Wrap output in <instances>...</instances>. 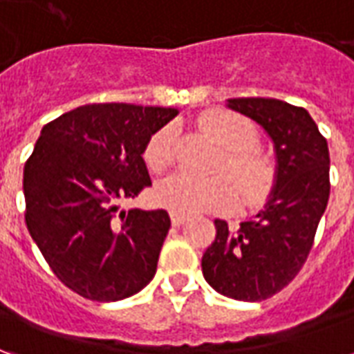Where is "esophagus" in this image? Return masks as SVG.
<instances>
[{"mask_svg":"<svg viewBox=\"0 0 354 354\" xmlns=\"http://www.w3.org/2000/svg\"><path fill=\"white\" fill-rule=\"evenodd\" d=\"M185 220H187V216L178 214V212H170V222H172V225H174V227H180V225H182Z\"/></svg>","mask_w":354,"mask_h":354,"instance_id":"obj_1","label":"esophagus"}]
</instances>
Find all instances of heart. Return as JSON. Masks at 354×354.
Listing matches in <instances>:
<instances>
[{
    "label": "heart",
    "instance_id": "b5f03b06",
    "mask_svg": "<svg viewBox=\"0 0 354 354\" xmlns=\"http://www.w3.org/2000/svg\"><path fill=\"white\" fill-rule=\"evenodd\" d=\"M201 129L222 147V155L214 162V172L220 174L208 178L174 174L157 185V201L178 214L227 212L237 205V193L245 207L263 205L277 184V167L258 147L260 132L256 124L230 109H212L201 117ZM176 138L174 124H165L149 136L144 149L149 169L162 172L174 162Z\"/></svg>",
    "mask_w": 354,
    "mask_h": 354
}]
</instances>
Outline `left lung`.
Here are the masks:
<instances>
[{
  "mask_svg": "<svg viewBox=\"0 0 354 354\" xmlns=\"http://www.w3.org/2000/svg\"><path fill=\"white\" fill-rule=\"evenodd\" d=\"M230 108L260 123L277 149V187L250 222L230 230L214 220L203 274L223 296L261 301L296 279L307 261L330 197V153L307 109L274 98H231Z\"/></svg>",
  "mask_w": 354,
  "mask_h": 354,
  "instance_id": "8db88e82",
  "label": "left lung"
}]
</instances>
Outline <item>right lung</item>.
Returning a JSON list of instances; mask_svg holds the SVG:
<instances>
[{"label": "right lung", "mask_w": 354, "mask_h": 354, "mask_svg": "<svg viewBox=\"0 0 354 354\" xmlns=\"http://www.w3.org/2000/svg\"><path fill=\"white\" fill-rule=\"evenodd\" d=\"M176 108L87 104L43 127L24 165L26 227L58 281L93 301H119L153 279L167 210L121 212L151 185L142 153Z\"/></svg>", "instance_id": "obj_1"}]
</instances>
